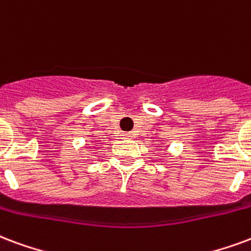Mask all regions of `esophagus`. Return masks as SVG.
I'll use <instances>...</instances> for the list:
<instances>
[{
	"label": "esophagus",
	"instance_id": "obj_1",
	"mask_svg": "<svg viewBox=\"0 0 251 251\" xmlns=\"http://www.w3.org/2000/svg\"><path fill=\"white\" fill-rule=\"evenodd\" d=\"M122 137H125V138H131V133H122Z\"/></svg>",
	"mask_w": 251,
	"mask_h": 251
}]
</instances>
